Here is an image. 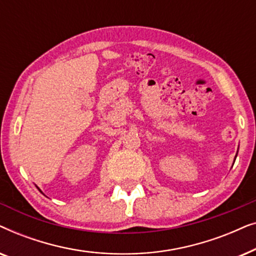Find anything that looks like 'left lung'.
<instances>
[{
	"label": "left lung",
	"instance_id": "1",
	"mask_svg": "<svg viewBox=\"0 0 256 256\" xmlns=\"http://www.w3.org/2000/svg\"><path fill=\"white\" fill-rule=\"evenodd\" d=\"M236 155H238V154H236ZM236 158H234V162H236ZM234 162H233V164H234Z\"/></svg>",
	"mask_w": 256,
	"mask_h": 256
}]
</instances>
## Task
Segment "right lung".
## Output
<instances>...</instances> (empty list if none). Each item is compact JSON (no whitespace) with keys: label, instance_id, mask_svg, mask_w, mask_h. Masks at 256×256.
I'll use <instances>...</instances> for the list:
<instances>
[{"label":"right lung","instance_id":"right-lung-1","mask_svg":"<svg viewBox=\"0 0 256 256\" xmlns=\"http://www.w3.org/2000/svg\"><path fill=\"white\" fill-rule=\"evenodd\" d=\"M36 188H38V190H40V192H42V190H40V188H38V186H36ZM42 194H43V192H42Z\"/></svg>","mask_w":256,"mask_h":256}]
</instances>
